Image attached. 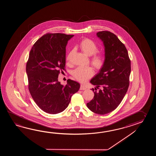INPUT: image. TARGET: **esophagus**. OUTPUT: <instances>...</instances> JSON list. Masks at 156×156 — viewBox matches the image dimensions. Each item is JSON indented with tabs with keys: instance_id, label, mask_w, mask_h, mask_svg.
Listing matches in <instances>:
<instances>
[{
	"instance_id": "esophagus-1",
	"label": "esophagus",
	"mask_w": 156,
	"mask_h": 156,
	"mask_svg": "<svg viewBox=\"0 0 156 156\" xmlns=\"http://www.w3.org/2000/svg\"><path fill=\"white\" fill-rule=\"evenodd\" d=\"M80 89L81 90H84L86 89V87L83 85H81Z\"/></svg>"
}]
</instances>
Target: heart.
I'll use <instances>...</instances> for the list:
<instances>
[{
    "label": "heart",
    "instance_id": "b5f03b06",
    "mask_svg": "<svg viewBox=\"0 0 156 156\" xmlns=\"http://www.w3.org/2000/svg\"><path fill=\"white\" fill-rule=\"evenodd\" d=\"M78 47L80 50L87 56H91L90 62L97 70H101L106 62V56L105 53L99 52L98 46L93 41L88 38H83L80 42ZM73 53L70 51L66 57L67 61H69ZM94 71L92 67H78L73 73V76L81 83H85L93 76Z\"/></svg>",
    "mask_w": 156,
    "mask_h": 156
}]
</instances>
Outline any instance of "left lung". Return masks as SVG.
I'll use <instances>...</instances> for the list:
<instances>
[{"label": "left lung", "instance_id": "left-lung-1", "mask_svg": "<svg viewBox=\"0 0 156 156\" xmlns=\"http://www.w3.org/2000/svg\"><path fill=\"white\" fill-rule=\"evenodd\" d=\"M96 35L104 44L106 62L90 81L96 87L92 89L94 98L86 105L94 113L104 115L115 109L123 99L129 85L131 66L126 47L115 34L101 31Z\"/></svg>", "mask_w": 156, "mask_h": 156}]
</instances>
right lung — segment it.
I'll use <instances>...</instances> for the list:
<instances>
[{
    "label": "right lung",
    "mask_w": 156,
    "mask_h": 156,
    "mask_svg": "<svg viewBox=\"0 0 156 156\" xmlns=\"http://www.w3.org/2000/svg\"><path fill=\"white\" fill-rule=\"evenodd\" d=\"M73 35L48 33L33 44L27 62L28 89L34 102L46 113L55 114L69 105L80 83L67 80L63 86L58 81L65 71L66 46Z\"/></svg>",
    "instance_id": "obj_1"
}]
</instances>
